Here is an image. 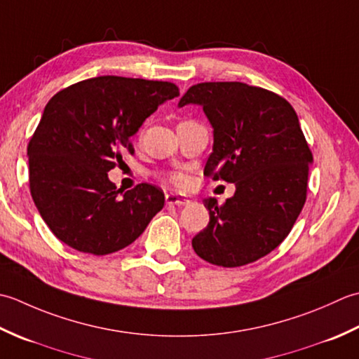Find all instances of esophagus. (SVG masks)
<instances>
[{
	"label": "esophagus",
	"instance_id": "1",
	"mask_svg": "<svg viewBox=\"0 0 359 359\" xmlns=\"http://www.w3.org/2000/svg\"><path fill=\"white\" fill-rule=\"evenodd\" d=\"M165 203L167 204H175V206H186V204L190 203L189 198L178 194H167L165 195Z\"/></svg>",
	"mask_w": 359,
	"mask_h": 359
}]
</instances>
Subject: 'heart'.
<instances>
[{"label": "heart", "instance_id": "heart-1", "mask_svg": "<svg viewBox=\"0 0 359 359\" xmlns=\"http://www.w3.org/2000/svg\"><path fill=\"white\" fill-rule=\"evenodd\" d=\"M167 178H169L172 184L177 186V187H184L187 184V177L181 172H172V173L167 175Z\"/></svg>", "mask_w": 359, "mask_h": 359}]
</instances>
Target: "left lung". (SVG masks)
<instances>
[{"instance_id":"8db88e82","label":"left lung","mask_w":359,"mask_h":359,"mask_svg":"<svg viewBox=\"0 0 359 359\" xmlns=\"http://www.w3.org/2000/svg\"><path fill=\"white\" fill-rule=\"evenodd\" d=\"M201 105L214 128L204 175L236 184L218 206L204 200L209 224L192 238L212 265L236 268L259 260L287 238L306 198L313 155L297 114L279 94L241 82L190 86L178 107Z\"/></svg>"}]
</instances>
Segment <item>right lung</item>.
Listing matches in <instances>:
<instances>
[{
    "mask_svg": "<svg viewBox=\"0 0 359 359\" xmlns=\"http://www.w3.org/2000/svg\"><path fill=\"white\" fill-rule=\"evenodd\" d=\"M180 96L158 80L100 76L58 91L27 145L29 187L54 236L72 250L111 254L133 243L164 208L156 186L122 194L108 172L159 105Z\"/></svg>",
    "mask_w": 359,
    "mask_h": 359,
    "instance_id": "obj_1",
    "label": "right lung"
}]
</instances>
